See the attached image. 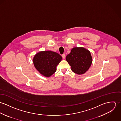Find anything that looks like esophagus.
I'll return each mask as SVG.
<instances>
[{
  "mask_svg": "<svg viewBox=\"0 0 121 121\" xmlns=\"http://www.w3.org/2000/svg\"><path fill=\"white\" fill-rule=\"evenodd\" d=\"M62 57L63 59H65V57H66L65 54H63L62 55Z\"/></svg>",
  "mask_w": 121,
  "mask_h": 121,
  "instance_id": "esophagus-1",
  "label": "esophagus"
}]
</instances>
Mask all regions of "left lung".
<instances>
[{
  "label": "left lung",
  "instance_id": "1",
  "mask_svg": "<svg viewBox=\"0 0 121 121\" xmlns=\"http://www.w3.org/2000/svg\"><path fill=\"white\" fill-rule=\"evenodd\" d=\"M66 60L71 67V70L79 75L86 72L93 60L90 52L83 47L73 48Z\"/></svg>",
  "mask_w": 121,
  "mask_h": 121
}]
</instances>
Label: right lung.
I'll return each instance as SVG.
<instances>
[{"label": "right lung", "instance_id": "add662e5", "mask_svg": "<svg viewBox=\"0 0 121 121\" xmlns=\"http://www.w3.org/2000/svg\"><path fill=\"white\" fill-rule=\"evenodd\" d=\"M62 57L58 53L51 51H40L33 58L35 69L42 75L50 77L56 71L57 66L61 61Z\"/></svg>", "mask_w": 121, "mask_h": 121}]
</instances>
